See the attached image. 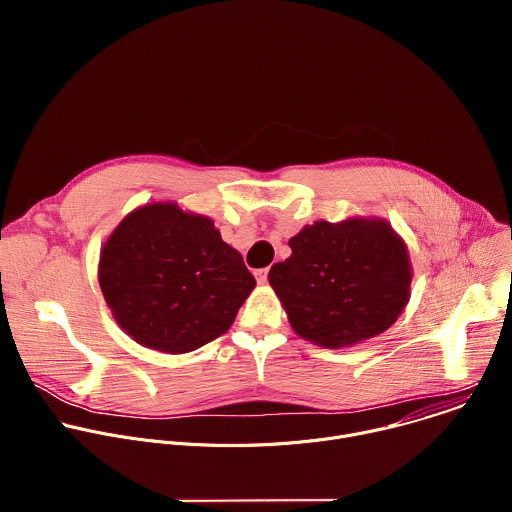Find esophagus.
Returning <instances> with one entry per match:
<instances>
[{"label": "esophagus", "mask_w": 512, "mask_h": 512, "mask_svg": "<svg viewBox=\"0 0 512 512\" xmlns=\"http://www.w3.org/2000/svg\"><path fill=\"white\" fill-rule=\"evenodd\" d=\"M255 277H257V283H267V277H269V267H263V269H257L255 271Z\"/></svg>", "instance_id": "esophagus-1"}]
</instances>
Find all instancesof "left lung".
Listing matches in <instances>:
<instances>
[{
    "label": "left lung",
    "mask_w": 512,
    "mask_h": 512,
    "mask_svg": "<svg viewBox=\"0 0 512 512\" xmlns=\"http://www.w3.org/2000/svg\"><path fill=\"white\" fill-rule=\"evenodd\" d=\"M289 247L291 257L271 267L269 283L306 340L340 348L373 338L409 302V255L385 221H318Z\"/></svg>",
    "instance_id": "8db88e82"
}]
</instances>
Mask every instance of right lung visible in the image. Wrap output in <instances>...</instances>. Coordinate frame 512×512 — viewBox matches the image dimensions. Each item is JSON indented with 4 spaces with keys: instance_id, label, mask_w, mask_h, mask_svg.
I'll list each match as a JSON object with an SVG mask.
<instances>
[{
    "instance_id": "1",
    "label": "right lung",
    "mask_w": 512,
    "mask_h": 512,
    "mask_svg": "<svg viewBox=\"0 0 512 512\" xmlns=\"http://www.w3.org/2000/svg\"><path fill=\"white\" fill-rule=\"evenodd\" d=\"M99 283L135 342L184 354L229 330L255 277L210 218L160 202L133 210L113 231Z\"/></svg>"
}]
</instances>
